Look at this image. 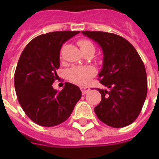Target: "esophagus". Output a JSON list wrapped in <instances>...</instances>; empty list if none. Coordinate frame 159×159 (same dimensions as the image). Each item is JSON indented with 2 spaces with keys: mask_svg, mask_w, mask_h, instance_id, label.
I'll use <instances>...</instances> for the list:
<instances>
[{
  "mask_svg": "<svg viewBox=\"0 0 159 159\" xmlns=\"http://www.w3.org/2000/svg\"><path fill=\"white\" fill-rule=\"evenodd\" d=\"M80 90L81 92H82L83 95H85V94L88 93V92L90 91V88L89 87H80Z\"/></svg>",
  "mask_w": 159,
  "mask_h": 159,
  "instance_id": "obj_1",
  "label": "esophagus"
}]
</instances>
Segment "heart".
Here are the masks:
<instances>
[{"label": "heart", "mask_w": 159, "mask_h": 159, "mask_svg": "<svg viewBox=\"0 0 159 159\" xmlns=\"http://www.w3.org/2000/svg\"><path fill=\"white\" fill-rule=\"evenodd\" d=\"M81 50L94 48L93 43L88 40H80L78 41ZM95 75V69L89 66H74L67 70V77L71 83L78 85H86Z\"/></svg>", "instance_id": "b5f03b06"}]
</instances>
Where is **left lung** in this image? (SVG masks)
Segmentation results:
<instances>
[{"label":"left lung","mask_w":159,"mask_h":159,"mask_svg":"<svg viewBox=\"0 0 159 159\" xmlns=\"http://www.w3.org/2000/svg\"><path fill=\"white\" fill-rule=\"evenodd\" d=\"M96 42L103 53L99 89L102 99L95 107L100 121L116 128L131 124L141 112L147 94V77L141 57L131 43L120 36L105 32L83 31Z\"/></svg>","instance_id":"1"}]
</instances>
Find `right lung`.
I'll return each instance as SVG.
<instances>
[{
	"mask_svg": "<svg viewBox=\"0 0 159 159\" xmlns=\"http://www.w3.org/2000/svg\"><path fill=\"white\" fill-rule=\"evenodd\" d=\"M80 31H58L36 36L22 52L14 75L15 90L28 117L42 127L67 120L81 98L79 87L65 83L61 92L52 88L60 67V52Z\"/></svg>",
	"mask_w": 159,
	"mask_h": 159,
	"instance_id": "add662e5",
	"label": "right lung"
}]
</instances>
